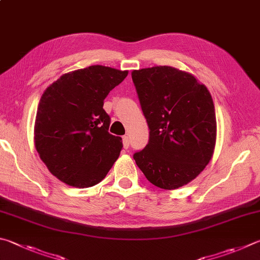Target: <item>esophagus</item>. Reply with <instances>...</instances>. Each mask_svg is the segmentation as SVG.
<instances>
[{
  "label": "esophagus",
  "mask_w": 260,
  "mask_h": 260,
  "mask_svg": "<svg viewBox=\"0 0 260 260\" xmlns=\"http://www.w3.org/2000/svg\"><path fill=\"white\" fill-rule=\"evenodd\" d=\"M122 143H124V148L125 149H128L129 148V138L127 135L122 136Z\"/></svg>",
  "instance_id": "esophagus-1"
}]
</instances>
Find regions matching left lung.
<instances>
[{
    "label": "left lung",
    "instance_id": "8db88e82",
    "mask_svg": "<svg viewBox=\"0 0 260 260\" xmlns=\"http://www.w3.org/2000/svg\"><path fill=\"white\" fill-rule=\"evenodd\" d=\"M150 139L134 160L150 183L175 190L212 158L217 122L212 98L193 75L169 66L132 72Z\"/></svg>",
    "mask_w": 260,
    "mask_h": 260
}]
</instances>
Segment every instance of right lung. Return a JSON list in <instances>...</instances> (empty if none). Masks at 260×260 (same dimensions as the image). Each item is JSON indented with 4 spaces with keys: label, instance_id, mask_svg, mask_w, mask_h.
Wrapping results in <instances>:
<instances>
[{
    "label": "right lung",
    "instance_id": "1",
    "mask_svg": "<svg viewBox=\"0 0 260 260\" xmlns=\"http://www.w3.org/2000/svg\"><path fill=\"white\" fill-rule=\"evenodd\" d=\"M127 74V70L89 66L62 75L41 96L35 148L52 175L67 185H95L119 157L121 138L108 132L110 117L103 101Z\"/></svg>",
    "mask_w": 260,
    "mask_h": 260
}]
</instances>
